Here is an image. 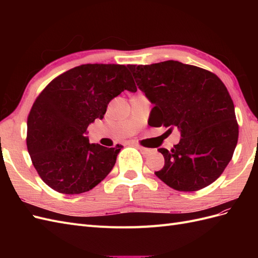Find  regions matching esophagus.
<instances>
[{
    "label": "esophagus",
    "mask_w": 258,
    "mask_h": 258,
    "mask_svg": "<svg viewBox=\"0 0 258 258\" xmlns=\"http://www.w3.org/2000/svg\"><path fill=\"white\" fill-rule=\"evenodd\" d=\"M137 145V147L139 148L140 151H141V153L142 154H144V155H148V154H151L152 152H153V150H151V148H147V147H144V146H142V145H140V144H136Z\"/></svg>",
    "instance_id": "obj_1"
}]
</instances>
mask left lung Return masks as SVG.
I'll list each match as a JSON object with an SVG mask.
<instances>
[{
    "mask_svg": "<svg viewBox=\"0 0 258 258\" xmlns=\"http://www.w3.org/2000/svg\"><path fill=\"white\" fill-rule=\"evenodd\" d=\"M128 68L155 104L154 127L181 131L172 150H158L165 166L155 174L178 191L212 184L231 160L239 136L235 106L224 83L205 69L173 60Z\"/></svg>",
    "mask_w": 258,
    "mask_h": 258,
    "instance_id": "1",
    "label": "left lung"
}]
</instances>
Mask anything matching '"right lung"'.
Returning <instances> with one entry per match:
<instances>
[{
  "label": "right lung",
  "mask_w": 258,
  "mask_h": 258,
  "mask_svg": "<svg viewBox=\"0 0 258 258\" xmlns=\"http://www.w3.org/2000/svg\"><path fill=\"white\" fill-rule=\"evenodd\" d=\"M123 90L137 91L126 66L89 63L57 76L38 95L28 116L27 147L38 175L50 188L82 194L111 172L122 145L91 144L86 135Z\"/></svg>",
  "instance_id": "add662e5"
}]
</instances>
